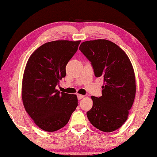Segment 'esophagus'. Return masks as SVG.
<instances>
[{"mask_svg":"<svg viewBox=\"0 0 157 157\" xmlns=\"http://www.w3.org/2000/svg\"><path fill=\"white\" fill-rule=\"evenodd\" d=\"M77 97H78V100H80V99H82V98H84V95H82V94H77Z\"/></svg>","mask_w":157,"mask_h":157,"instance_id":"obj_1","label":"esophagus"}]
</instances>
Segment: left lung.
Returning <instances> with one entry per match:
<instances>
[{"label":"left lung","mask_w":157,"mask_h":157,"mask_svg":"<svg viewBox=\"0 0 157 157\" xmlns=\"http://www.w3.org/2000/svg\"><path fill=\"white\" fill-rule=\"evenodd\" d=\"M79 49L90 62L95 77H103L105 82L102 96L91 97L93 105L86 113L89 121L101 131L118 129L127 121L136 92L129 58L117 45L106 39L84 41Z\"/></svg>","instance_id":"obj_1"}]
</instances>
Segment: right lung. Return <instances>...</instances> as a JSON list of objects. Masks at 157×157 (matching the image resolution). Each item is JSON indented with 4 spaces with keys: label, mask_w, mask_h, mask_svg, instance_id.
I'll list each match as a JSON object with an SVG mask.
<instances>
[{
    "label": "right lung",
    "mask_w": 157,
    "mask_h": 157,
    "mask_svg": "<svg viewBox=\"0 0 157 157\" xmlns=\"http://www.w3.org/2000/svg\"><path fill=\"white\" fill-rule=\"evenodd\" d=\"M80 41L45 43L28 60L22 82L24 108L36 126L53 132L64 127L78 106L75 94L56 89L66 75V66Z\"/></svg>",
    "instance_id": "1"
}]
</instances>
